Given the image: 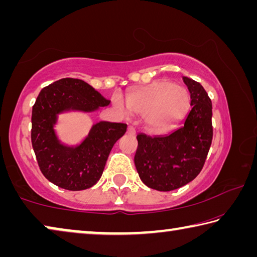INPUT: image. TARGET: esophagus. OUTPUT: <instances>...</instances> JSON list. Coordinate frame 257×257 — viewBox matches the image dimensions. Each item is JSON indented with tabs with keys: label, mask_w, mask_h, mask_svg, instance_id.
Listing matches in <instances>:
<instances>
[{
	"label": "esophagus",
	"mask_w": 257,
	"mask_h": 257,
	"mask_svg": "<svg viewBox=\"0 0 257 257\" xmlns=\"http://www.w3.org/2000/svg\"><path fill=\"white\" fill-rule=\"evenodd\" d=\"M128 134H130V135L136 134V130H135V128L133 127V125H129V127H128Z\"/></svg>",
	"instance_id": "esophagus-1"
}]
</instances>
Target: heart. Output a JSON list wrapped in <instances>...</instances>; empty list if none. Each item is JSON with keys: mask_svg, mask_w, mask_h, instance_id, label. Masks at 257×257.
Wrapping results in <instances>:
<instances>
[{"mask_svg": "<svg viewBox=\"0 0 257 257\" xmlns=\"http://www.w3.org/2000/svg\"><path fill=\"white\" fill-rule=\"evenodd\" d=\"M112 101L121 112L144 114L145 122L151 129L163 130L184 115L189 104V95L184 87L160 80L129 94L127 103L119 94H115Z\"/></svg>", "mask_w": 257, "mask_h": 257, "instance_id": "obj_1", "label": "heart"}]
</instances>
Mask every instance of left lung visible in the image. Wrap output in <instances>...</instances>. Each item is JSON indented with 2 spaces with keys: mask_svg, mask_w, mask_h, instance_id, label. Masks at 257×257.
I'll return each mask as SVG.
<instances>
[{
  "mask_svg": "<svg viewBox=\"0 0 257 257\" xmlns=\"http://www.w3.org/2000/svg\"><path fill=\"white\" fill-rule=\"evenodd\" d=\"M182 79L190 93L191 107L180 127L161 136L137 135L135 165L141 180L155 190H175L194 180L212 144L211 98L199 82Z\"/></svg>",
  "mask_w": 257,
  "mask_h": 257,
  "instance_id": "left-lung-1",
  "label": "left lung"
}]
</instances>
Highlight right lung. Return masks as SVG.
<instances>
[{
    "label": "right lung",
    "instance_id": "right-lung-1",
    "mask_svg": "<svg viewBox=\"0 0 257 257\" xmlns=\"http://www.w3.org/2000/svg\"><path fill=\"white\" fill-rule=\"evenodd\" d=\"M110 101L84 80L62 78L44 87L32 113V145L41 171L47 180L67 190H84L101 178L113 145L127 124L99 121L78 146L61 144L54 124L67 111L94 112Z\"/></svg>",
    "mask_w": 257,
    "mask_h": 257
}]
</instances>
